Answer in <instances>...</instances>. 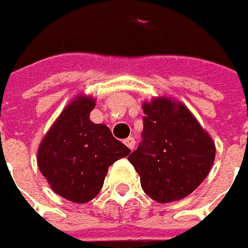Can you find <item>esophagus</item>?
<instances>
[{"mask_svg": "<svg viewBox=\"0 0 248 248\" xmlns=\"http://www.w3.org/2000/svg\"><path fill=\"white\" fill-rule=\"evenodd\" d=\"M124 145H126V146L129 147L130 150H133V147H135V139H133L132 136H129L127 139H124Z\"/></svg>", "mask_w": 248, "mask_h": 248, "instance_id": "1", "label": "esophagus"}]
</instances>
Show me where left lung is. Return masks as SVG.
<instances>
[{"label": "left lung", "instance_id": "left-lung-1", "mask_svg": "<svg viewBox=\"0 0 248 248\" xmlns=\"http://www.w3.org/2000/svg\"><path fill=\"white\" fill-rule=\"evenodd\" d=\"M143 112L142 142L127 159L147 196L159 203L180 200L207 177L213 139L182 102L153 98Z\"/></svg>", "mask_w": 248, "mask_h": 248}]
</instances>
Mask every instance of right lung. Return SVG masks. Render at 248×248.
<instances>
[{"mask_svg":"<svg viewBox=\"0 0 248 248\" xmlns=\"http://www.w3.org/2000/svg\"><path fill=\"white\" fill-rule=\"evenodd\" d=\"M93 108V98L77 96L38 147V168L52 190L79 204L92 200L103 186L108 168L130 153L106 124L89 119Z\"/></svg>","mask_w":248,"mask_h":248,"instance_id":"right-lung-1","label":"right lung"}]
</instances>
